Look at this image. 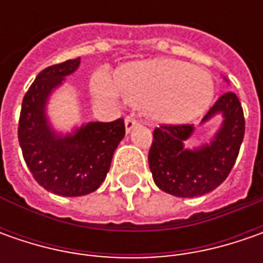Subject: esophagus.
Segmentation results:
<instances>
[{"mask_svg": "<svg viewBox=\"0 0 263 263\" xmlns=\"http://www.w3.org/2000/svg\"><path fill=\"white\" fill-rule=\"evenodd\" d=\"M124 123H126V130H127V132H130V130H132L133 127H136L137 124H139V121H137L135 117H132V116L126 117Z\"/></svg>", "mask_w": 263, "mask_h": 263, "instance_id": "1", "label": "esophagus"}]
</instances>
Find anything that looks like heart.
<instances>
[{"label":"heart","instance_id":"obj_1","mask_svg":"<svg viewBox=\"0 0 263 263\" xmlns=\"http://www.w3.org/2000/svg\"><path fill=\"white\" fill-rule=\"evenodd\" d=\"M102 96H121L135 108L147 109L162 123H184L202 114L212 101L214 83L205 70L177 60H155L121 66L112 85L98 80Z\"/></svg>","mask_w":263,"mask_h":263}]
</instances>
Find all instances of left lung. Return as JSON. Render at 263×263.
<instances>
[{"instance_id":"left-lung-1","label":"left lung","mask_w":263,"mask_h":263,"mask_svg":"<svg viewBox=\"0 0 263 263\" xmlns=\"http://www.w3.org/2000/svg\"><path fill=\"white\" fill-rule=\"evenodd\" d=\"M218 112L224 121L215 139L195 151L183 146L193 132L192 124H161L154 130L147 159L154 181L162 192L178 197L202 196L231 173L245 137V114L234 92L219 96L202 121Z\"/></svg>"}]
</instances>
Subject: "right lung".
Here are the masks:
<instances>
[{"mask_svg": "<svg viewBox=\"0 0 263 263\" xmlns=\"http://www.w3.org/2000/svg\"><path fill=\"white\" fill-rule=\"evenodd\" d=\"M80 64V58L44 68L27 89L18 118V143L27 168L39 186L60 196L95 192L109 171L114 151L126 135L124 120L87 123L73 136H57L49 128L45 104L52 89Z\"/></svg>", "mask_w": 263, "mask_h": 263, "instance_id": "obj_1", "label": "right lung"}]
</instances>
